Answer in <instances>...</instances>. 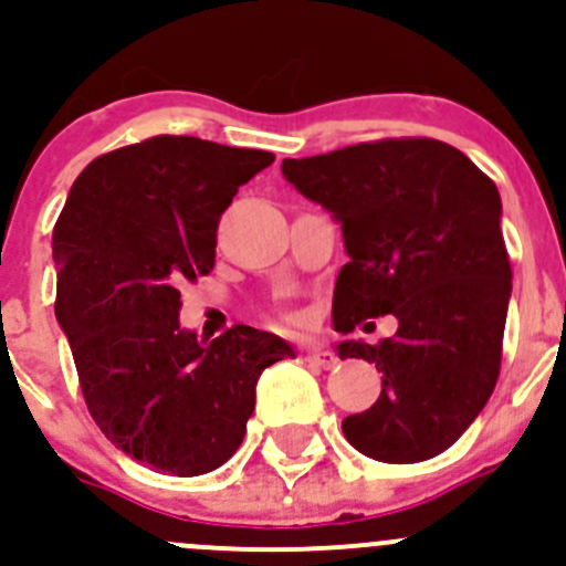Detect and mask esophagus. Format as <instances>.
I'll return each mask as SVG.
<instances>
[{
    "label": "esophagus",
    "mask_w": 566,
    "mask_h": 566,
    "mask_svg": "<svg viewBox=\"0 0 566 566\" xmlns=\"http://www.w3.org/2000/svg\"><path fill=\"white\" fill-rule=\"evenodd\" d=\"M307 363L316 368H335L338 366V357L329 349H324V346H311V349H307Z\"/></svg>",
    "instance_id": "esophagus-1"
}]
</instances>
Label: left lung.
<instances>
[{
    "label": "left lung",
    "instance_id": "left-lung-1",
    "mask_svg": "<svg viewBox=\"0 0 566 566\" xmlns=\"http://www.w3.org/2000/svg\"><path fill=\"white\" fill-rule=\"evenodd\" d=\"M281 170L344 233L333 327L346 335L385 313L399 322L379 344H338L340 357L382 371L379 399L340 423L346 440L394 465L443 454L501 371L512 266L497 187L454 145L427 137L283 159Z\"/></svg>",
    "mask_w": 566,
    "mask_h": 566
}]
</instances>
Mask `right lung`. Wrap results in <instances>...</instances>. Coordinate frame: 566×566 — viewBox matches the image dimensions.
<instances>
[{"mask_svg":"<svg viewBox=\"0 0 566 566\" xmlns=\"http://www.w3.org/2000/svg\"><path fill=\"white\" fill-rule=\"evenodd\" d=\"M270 150L150 137L93 159L54 226L57 322L106 440L156 473L200 475L233 457L261 371L291 344L237 324L200 344L181 285L214 266L217 226Z\"/></svg>","mask_w":566,"mask_h":566,"instance_id":"obj_1","label":"right lung"}]
</instances>
